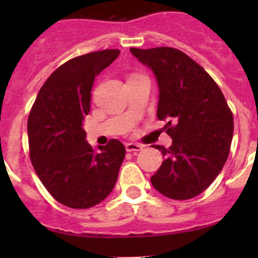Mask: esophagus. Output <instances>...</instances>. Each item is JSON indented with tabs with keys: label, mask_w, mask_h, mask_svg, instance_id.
I'll list each match as a JSON object with an SVG mask.
<instances>
[{
	"label": "esophagus",
	"mask_w": 258,
	"mask_h": 258,
	"mask_svg": "<svg viewBox=\"0 0 258 258\" xmlns=\"http://www.w3.org/2000/svg\"><path fill=\"white\" fill-rule=\"evenodd\" d=\"M124 147H126L127 152H134V151H141L144 146L140 144H126Z\"/></svg>",
	"instance_id": "1"
}]
</instances>
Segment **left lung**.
Listing matches in <instances>:
<instances>
[{
  "instance_id": "left-lung-1",
  "label": "left lung",
  "mask_w": 258,
  "mask_h": 258,
  "mask_svg": "<svg viewBox=\"0 0 258 258\" xmlns=\"http://www.w3.org/2000/svg\"><path fill=\"white\" fill-rule=\"evenodd\" d=\"M152 70L158 85L157 117L172 139L151 183L163 196L189 200L217 177L230 153L233 116L212 77L179 49L130 48Z\"/></svg>"
}]
</instances>
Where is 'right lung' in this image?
<instances>
[{
	"instance_id": "right-lung-1",
	"label": "right lung",
	"mask_w": 258,
	"mask_h": 258,
	"mask_svg": "<svg viewBox=\"0 0 258 258\" xmlns=\"http://www.w3.org/2000/svg\"><path fill=\"white\" fill-rule=\"evenodd\" d=\"M118 54V49H103L59 66L43 83L28 116L33 168L52 197L71 209L102 202L113 189L126 155L118 140L96 152L83 130L95 77Z\"/></svg>"
}]
</instances>
